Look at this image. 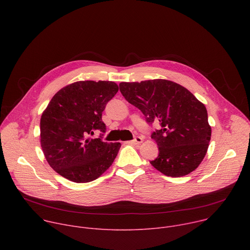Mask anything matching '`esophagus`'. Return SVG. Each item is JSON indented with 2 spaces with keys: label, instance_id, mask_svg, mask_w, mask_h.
<instances>
[{
  "label": "esophagus",
  "instance_id": "34e87169",
  "mask_svg": "<svg viewBox=\"0 0 250 250\" xmlns=\"http://www.w3.org/2000/svg\"><path fill=\"white\" fill-rule=\"evenodd\" d=\"M142 141H144V138L140 137V136H136V137H135L134 139H132L130 142H131L132 145H140Z\"/></svg>",
  "mask_w": 250,
  "mask_h": 250
}]
</instances>
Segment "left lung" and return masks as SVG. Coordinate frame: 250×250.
Here are the masks:
<instances>
[{"label": "left lung", "instance_id": "obj_1", "mask_svg": "<svg viewBox=\"0 0 250 250\" xmlns=\"http://www.w3.org/2000/svg\"><path fill=\"white\" fill-rule=\"evenodd\" d=\"M120 91L148 124L159 122L161 128L151 134L159 149L157 158L150 161L154 168L166 176L182 177L201 164L211 128L205 104L189 90L169 80L155 79L122 82Z\"/></svg>", "mask_w": 250, "mask_h": 250}]
</instances>
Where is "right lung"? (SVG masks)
<instances>
[{
    "mask_svg": "<svg viewBox=\"0 0 250 250\" xmlns=\"http://www.w3.org/2000/svg\"><path fill=\"white\" fill-rule=\"evenodd\" d=\"M112 81H79L59 90L41 119V145L53 170L75 183L96 180L113 164L120 142L90 138L105 132L102 113L118 93Z\"/></svg>",
    "mask_w": 250,
    "mask_h": 250,
    "instance_id": "obj_1",
    "label": "right lung"
}]
</instances>
